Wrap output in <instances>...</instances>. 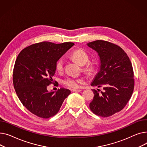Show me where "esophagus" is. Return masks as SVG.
Masks as SVG:
<instances>
[{
  "mask_svg": "<svg viewBox=\"0 0 147 147\" xmlns=\"http://www.w3.org/2000/svg\"><path fill=\"white\" fill-rule=\"evenodd\" d=\"M81 91V90H80V89H72L71 90V91L72 92H79V91Z\"/></svg>",
  "mask_w": 147,
  "mask_h": 147,
  "instance_id": "1",
  "label": "esophagus"
}]
</instances>
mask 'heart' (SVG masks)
Listing matches in <instances>:
<instances>
[{
	"mask_svg": "<svg viewBox=\"0 0 147 147\" xmlns=\"http://www.w3.org/2000/svg\"><path fill=\"white\" fill-rule=\"evenodd\" d=\"M71 57L77 62L79 65L81 66L85 65L88 61L89 57L87 53L83 50L80 49L74 51L71 55ZM64 65V60L63 58L59 59L56 63V69L57 72H60L63 71ZM94 66L92 64H87L84 67V71L85 72L91 73L93 71ZM83 82V80L81 79L76 78L74 77H67L65 78L62 82L63 84L67 87L75 88L79 87L81 84Z\"/></svg>",
	"mask_w": 147,
	"mask_h": 147,
	"instance_id": "b5f03b06",
	"label": "heart"
}]
</instances>
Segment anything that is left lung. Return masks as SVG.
I'll return each instance as SVG.
<instances>
[{
    "label": "left lung",
    "mask_w": 147,
    "mask_h": 147,
    "mask_svg": "<svg viewBox=\"0 0 147 147\" xmlns=\"http://www.w3.org/2000/svg\"><path fill=\"white\" fill-rule=\"evenodd\" d=\"M87 45L98 53L100 69L91 85L103 87L104 92L92 90L94 98L90 103L96 115L109 117L121 111L130 100L134 88L132 63L119 46L103 40L88 42Z\"/></svg>",
    "instance_id": "obj_1"
}]
</instances>
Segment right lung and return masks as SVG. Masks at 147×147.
I'll return each instance as SVG.
<instances>
[{
    "mask_svg": "<svg viewBox=\"0 0 147 147\" xmlns=\"http://www.w3.org/2000/svg\"><path fill=\"white\" fill-rule=\"evenodd\" d=\"M74 45L71 42L43 41L24 49L17 57L14 88L23 106L34 115L45 119L55 116L71 94L63 88L49 92L47 87L52 83L57 61Z\"/></svg>",
    "mask_w": 147,
    "mask_h": 147,
    "instance_id": "right-lung-1",
    "label": "right lung"
}]
</instances>
